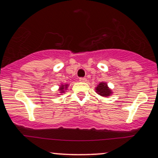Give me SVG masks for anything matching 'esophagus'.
I'll return each mask as SVG.
<instances>
[{"instance_id":"esophagus-1","label":"esophagus","mask_w":158,"mask_h":158,"mask_svg":"<svg viewBox=\"0 0 158 158\" xmlns=\"http://www.w3.org/2000/svg\"><path fill=\"white\" fill-rule=\"evenodd\" d=\"M86 80L87 79H85V78H79V81H80L81 82H85Z\"/></svg>"}]
</instances>
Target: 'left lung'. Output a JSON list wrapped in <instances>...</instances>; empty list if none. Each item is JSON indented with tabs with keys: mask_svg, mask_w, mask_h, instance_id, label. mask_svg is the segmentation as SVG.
<instances>
[{
	"mask_svg": "<svg viewBox=\"0 0 158 158\" xmlns=\"http://www.w3.org/2000/svg\"><path fill=\"white\" fill-rule=\"evenodd\" d=\"M95 90L97 94L103 97H108L113 94L111 89L109 88V87L108 86V84L105 82V81L99 82V84L97 85V86L95 88Z\"/></svg>",
	"mask_w": 158,
	"mask_h": 158,
	"instance_id": "8db88e82",
	"label": "left lung"
}]
</instances>
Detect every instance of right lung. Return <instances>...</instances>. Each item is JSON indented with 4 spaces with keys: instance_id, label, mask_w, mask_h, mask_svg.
Listing matches in <instances>:
<instances>
[{
    "instance_id": "1",
    "label": "right lung",
    "mask_w": 158,
    "mask_h": 158,
    "mask_svg": "<svg viewBox=\"0 0 158 158\" xmlns=\"http://www.w3.org/2000/svg\"><path fill=\"white\" fill-rule=\"evenodd\" d=\"M68 86H69L68 84H65V85L61 84V85L59 86V93H60V94L64 93L65 90H67V89H68Z\"/></svg>"
}]
</instances>
